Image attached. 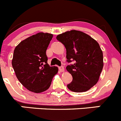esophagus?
Wrapping results in <instances>:
<instances>
[{"instance_id":"34e87169","label":"esophagus","mask_w":121,"mask_h":121,"mask_svg":"<svg viewBox=\"0 0 121 121\" xmlns=\"http://www.w3.org/2000/svg\"><path fill=\"white\" fill-rule=\"evenodd\" d=\"M59 69V71L60 72H64L65 71V68H64V66H60Z\"/></svg>"}]
</instances>
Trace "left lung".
I'll return each mask as SVG.
<instances>
[{
  "label": "left lung",
  "mask_w": 121,
  "mask_h": 121,
  "mask_svg": "<svg viewBox=\"0 0 121 121\" xmlns=\"http://www.w3.org/2000/svg\"><path fill=\"white\" fill-rule=\"evenodd\" d=\"M65 46L67 61L74 60L66 66L72 81L67 85L73 92H85L96 85L103 67V52L96 40L80 31L71 30L56 36Z\"/></svg>",
  "instance_id": "8db88e82"
}]
</instances>
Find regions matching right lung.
Instances as JSON below:
<instances>
[{
	"instance_id": "1",
	"label": "right lung",
	"mask_w": 121,
	"mask_h": 121,
	"mask_svg": "<svg viewBox=\"0 0 121 121\" xmlns=\"http://www.w3.org/2000/svg\"><path fill=\"white\" fill-rule=\"evenodd\" d=\"M53 34L39 33L21 41L15 48L12 65L17 78L29 91L40 93L50 87L57 66L48 64L47 49Z\"/></svg>"
}]
</instances>
